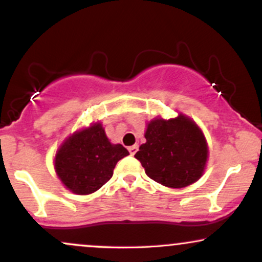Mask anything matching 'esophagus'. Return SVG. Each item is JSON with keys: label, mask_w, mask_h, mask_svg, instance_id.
Listing matches in <instances>:
<instances>
[{"label": "esophagus", "mask_w": 262, "mask_h": 262, "mask_svg": "<svg viewBox=\"0 0 262 262\" xmlns=\"http://www.w3.org/2000/svg\"><path fill=\"white\" fill-rule=\"evenodd\" d=\"M128 150H129V152H130V155H134L135 152L138 151V145H132V146H129Z\"/></svg>", "instance_id": "1"}]
</instances>
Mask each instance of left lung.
<instances>
[{"label": "left lung", "instance_id": "1", "mask_svg": "<svg viewBox=\"0 0 262 262\" xmlns=\"http://www.w3.org/2000/svg\"><path fill=\"white\" fill-rule=\"evenodd\" d=\"M145 139L134 156L151 180L166 187L182 188L202 176L208 146L202 130L191 118L180 114L167 121L152 119L148 123Z\"/></svg>", "mask_w": 262, "mask_h": 262}]
</instances>
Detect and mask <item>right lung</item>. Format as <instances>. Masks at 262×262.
Listing matches in <instances>:
<instances>
[{"label":"right lung","instance_id":"add662e5","mask_svg":"<svg viewBox=\"0 0 262 262\" xmlns=\"http://www.w3.org/2000/svg\"><path fill=\"white\" fill-rule=\"evenodd\" d=\"M127 155L124 146L108 140L103 127L97 122L62 143L54 166L66 188L77 194H90L110 181L117 162Z\"/></svg>","mask_w":262,"mask_h":262}]
</instances>
